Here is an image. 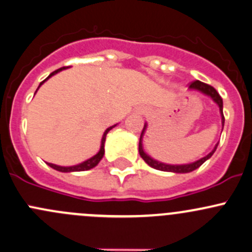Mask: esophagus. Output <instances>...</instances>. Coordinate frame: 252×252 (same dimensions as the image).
Returning a JSON list of instances; mask_svg holds the SVG:
<instances>
[{
  "instance_id": "esophagus-1",
  "label": "esophagus",
  "mask_w": 252,
  "mask_h": 252,
  "mask_svg": "<svg viewBox=\"0 0 252 252\" xmlns=\"http://www.w3.org/2000/svg\"><path fill=\"white\" fill-rule=\"evenodd\" d=\"M142 112H144V111H142Z\"/></svg>"
}]
</instances>
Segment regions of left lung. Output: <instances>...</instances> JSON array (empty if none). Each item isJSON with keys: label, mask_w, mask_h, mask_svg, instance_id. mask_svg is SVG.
<instances>
[{"label": "left lung", "mask_w": 252, "mask_h": 252, "mask_svg": "<svg viewBox=\"0 0 252 252\" xmlns=\"http://www.w3.org/2000/svg\"><path fill=\"white\" fill-rule=\"evenodd\" d=\"M189 89V91L200 92L202 94L206 95V96H209V97H211V99H213V101L215 102V104L219 106V108H220V115H221L222 126H224L223 101H222V97L220 96V94L216 92V89L214 88V87L209 86V84L203 83V82H200V81L192 82ZM146 129H147V123H145L144 129H142L141 136H140V141H139V153H140V156H141L142 159L146 161L148 165L152 166V168H155V169H157V170H161V171H169V173H175V174L190 173V171H193V170H195V169L199 168V166L202 165L204 161L208 160L209 158H210L211 156L214 155V152H215L216 148H217V145H219V144H216L215 147H214V150L211 151L209 155H206L205 157H203V158H200V159L193 161V163H189V164H166V163H161V161L155 159V158H152L151 156H148L147 153L144 151V146H142V139H144V135H145V133H146Z\"/></svg>", "instance_id": "8db88e82"}]
</instances>
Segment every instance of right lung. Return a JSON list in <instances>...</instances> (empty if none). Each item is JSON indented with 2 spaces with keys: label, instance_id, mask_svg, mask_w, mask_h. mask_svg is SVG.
Instances as JSON below:
<instances>
[{
  "label": "right lung",
  "instance_id": "right-lung-1",
  "mask_svg": "<svg viewBox=\"0 0 252 252\" xmlns=\"http://www.w3.org/2000/svg\"><path fill=\"white\" fill-rule=\"evenodd\" d=\"M63 68H67V67H62V68H59V70H57V71H54V72L50 73L48 77L44 79L43 82H41V83H39L38 88L42 86V84L44 83V82L47 81V79L52 77V76L57 75L58 72L63 71ZM38 88H37V91H38ZM115 126H116V124H115V126H110V128L106 129L104 135H102L101 145H100L99 152H97L95 156H93L92 158H89V159L82 161V163H79V164H76V165H71V166H62V165H57V164H52V163H47V164H48L50 168L55 169V170H58V171H62V173H72V171H86V170H89V169H93L94 166H96L97 164H99V161L102 159V157H104V155H105V148L104 147H105V141H106V135H107V133L111 130V129L115 128Z\"/></svg>",
  "mask_w": 252,
  "mask_h": 252
}]
</instances>
